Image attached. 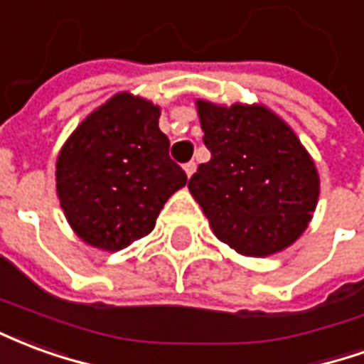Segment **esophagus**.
I'll use <instances>...</instances> for the list:
<instances>
[{
	"label": "esophagus",
	"instance_id": "obj_1",
	"mask_svg": "<svg viewBox=\"0 0 364 364\" xmlns=\"http://www.w3.org/2000/svg\"><path fill=\"white\" fill-rule=\"evenodd\" d=\"M183 169H185L187 177H191V175L195 173V169H197V164H195V161H187V164L183 166Z\"/></svg>",
	"mask_w": 364,
	"mask_h": 364
}]
</instances>
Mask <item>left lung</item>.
<instances>
[{"label":"left lung","mask_w":364,"mask_h":364,"mask_svg":"<svg viewBox=\"0 0 364 364\" xmlns=\"http://www.w3.org/2000/svg\"><path fill=\"white\" fill-rule=\"evenodd\" d=\"M197 107L210 159L191 177L189 191L216 237L252 257L289 247L308 226L320 195L304 146L259 105L198 101Z\"/></svg>","instance_id":"8db88e82"}]
</instances>
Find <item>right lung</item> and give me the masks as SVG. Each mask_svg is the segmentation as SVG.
Listing matches in <instances>:
<instances>
[{"label":"right lung","mask_w":364,"mask_h":364,"mask_svg":"<svg viewBox=\"0 0 364 364\" xmlns=\"http://www.w3.org/2000/svg\"><path fill=\"white\" fill-rule=\"evenodd\" d=\"M158 119L150 101L119 93L91 112L60 151V205L93 247L119 252L148 236L167 198L187 183L169 158Z\"/></svg>","instance_id":"1"}]
</instances>
